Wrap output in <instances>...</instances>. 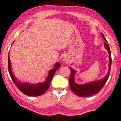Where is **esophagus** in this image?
<instances>
[{
	"label": "esophagus",
	"instance_id": "1",
	"mask_svg": "<svg viewBox=\"0 0 121 121\" xmlns=\"http://www.w3.org/2000/svg\"><path fill=\"white\" fill-rule=\"evenodd\" d=\"M64 61H67V60L66 59V58H64Z\"/></svg>",
	"mask_w": 121,
	"mask_h": 121
}]
</instances>
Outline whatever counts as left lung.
Returning a JSON list of instances; mask_svg holds the SVG:
<instances>
[{"label": "left lung", "instance_id": "obj_1", "mask_svg": "<svg viewBox=\"0 0 121 121\" xmlns=\"http://www.w3.org/2000/svg\"><path fill=\"white\" fill-rule=\"evenodd\" d=\"M101 35H102L103 39L105 40V41L104 42V46L109 53V70H108V73L105 75V77L101 80L85 84H78L75 83V80H74V74L76 73V71L72 69L71 68H69L71 70V75L69 80H69V87H70L71 91L75 95L79 96V97H86L97 94V93L99 92L100 90L102 88V87L104 86L105 84L106 83L109 77L112 62L111 53L110 49H109V45L107 44V40H106L103 34L102 33Z\"/></svg>", "mask_w": 121, "mask_h": 121}]
</instances>
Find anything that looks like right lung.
Segmentation results:
<instances>
[{
    "label": "right lung",
    "mask_w": 121,
    "mask_h": 121,
    "mask_svg": "<svg viewBox=\"0 0 121 121\" xmlns=\"http://www.w3.org/2000/svg\"><path fill=\"white\" fill-rule=\"evenodd\" d=\"M61 64L60 63H57L54 65L53 69H51L48 73V75L46 81L44 82H41L37 84H30L29 83H23L20 82L16 79L12 73L11 70V63L10 60L9 58V55L8 57V69L10 77L12 81H13L16 86L17 88L22 92L24 94L29 96H32V97H37L43 94L48 89L50 86V82L52 81L53 75L56 71L60 68Z\"/></svg>",
    "instance_id": "right-lung-1"
}]
</instances>
